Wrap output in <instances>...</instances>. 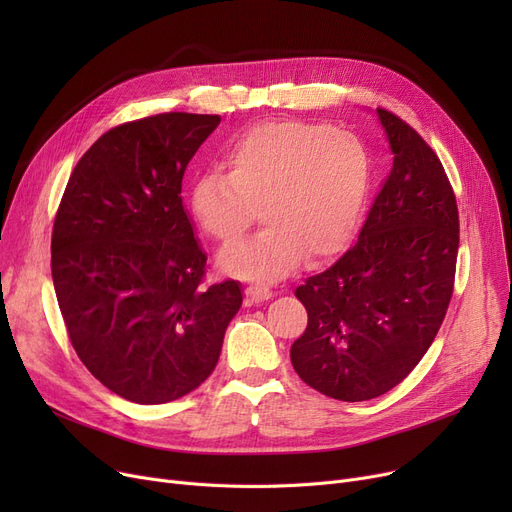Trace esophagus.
Returning a JSON list of instances; mask_svg holds the SVG:
<instances>
[{"label": "esophagus", "instance_id": "34e87169", "mask_svg": "<svg viewBox=\"0 0 512 512\" xmlns=\"http://www.w3.org/2000/svg\"><path fill=\"white\" fill-rule=\"evenodd\" d=\"M245 294H247V299H249V303H265V301H270L272 297H274V292L267 288V286H261V284H251V286H247L245 288Z\"/></svg>", "mask_w": 512, "mask_h": 512}]
</instances>
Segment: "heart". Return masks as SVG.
<instances>
[{
	"label": "heart",
	"mask_w": 512,
	"mask_h": 512,
	"mask_svg": "<svg viewBox=\"0 0 512 512\" xmlns=\"http://www.w3.org/2000/svg\"><path fill=\"white\" fill-rule=\"evenodd\" d=\"M191 188V213L222 245L240 240L261 211L265 230L220 253L240 280L276 282L303 263L338 253L357 230L371 182V157L353 132L305 120L247 128Z\"/></svg>",
	"instance_id": "heart-1"
}]
</instances>
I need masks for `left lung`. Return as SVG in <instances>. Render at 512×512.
Returning a JSON list of instances; mask_svg holds the SVG:
<instances>
[{
	"mask_svg": "<svg viewBox=\"0 0 512 512\" xmlns=\"http://www.w3.org/2000/svg\"><path fill=\"white\" fill-rule=\"evenodd\" d=\"M375 114L390 176L357 245L294 292L309 321L292 367L344 402L382 396L415 369L444 321L459 253V209L438 155L398 116Z\"/></svg>",
	"mask_w": 512,
	"mask_h": 512,
	"instance_id": "obj_1",
	"label": "left lung"
}]
</instances>
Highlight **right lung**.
<instances>
[{"instance_id":"right-lung-1","label":"right lung","mask_w":512,"mask_h":512,"mask_svg":"<svg viewBox=\"0 0 512 512\" xmlns=\"http://www.w3.org/2000/svg\"><path fill=\"white\" fill-rule=\"evenodd\" d=\"M220 116L170 112L107 130L80 157L51 234V276L78 359L114 394L164 405L201 386L242 305L201 286L182 176Z\"/></svg>"}]
</instances>
